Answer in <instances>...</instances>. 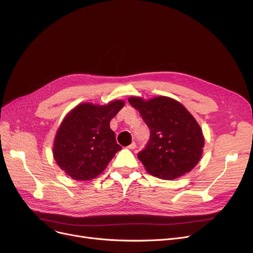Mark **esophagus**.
<instances>
[{
	"instance_id": "34e87169",
	"label": "esophagus",
	"mask_w": 253,
	"mask_h": 253,
	"mask_svg": "<svg viewBox=\"0 0 253 253\" xmlns=\"http://www.w3.org/2000/svg\"><path fill=\"white\" fill-rule=\"evenodd\" d=\"M127 148L128 149H135L136 148V143L135 142H133V143H130L129 145L127 146Z\"/></svg>"
}]
</instances>
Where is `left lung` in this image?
<instances>
[{"label":"left lung","instance_id":"left-lung-1","mask_svg":"<svg viewBox=\"0 0 253 253\" xmlns=\"http://www.w3.org/2000/svg\"><path fill=\"white\" fill-rule=\"evenodd\" d=\"M128 102L150 129L145 149L138 153L146 171L158 178L172 180L194 169L203 153L204 136L185 107L168 97L148 101L131 97Z\"/></svg>","mask_w":253,"mask_h":253}]
</instances>
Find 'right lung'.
Segmentation results:
<instances>
[{
    "mask_svg": "<svg viewBox=\"0 0 253 253\" xmlns=\"http://www.w3.org/2000/svg\"><path fill=\"white\" fill-rule=\"evenodd\" d=\"M124 106L120 100L105 106L84 103L64 118L54 138L53 156L71 178L81 181L95 178L122 149L110 122Z\"/></svg>",
    "mask_w": 253,
    "mask_h": 253,
    "instance_id": "1",
    "label": "right lung"
}]
</instances>
